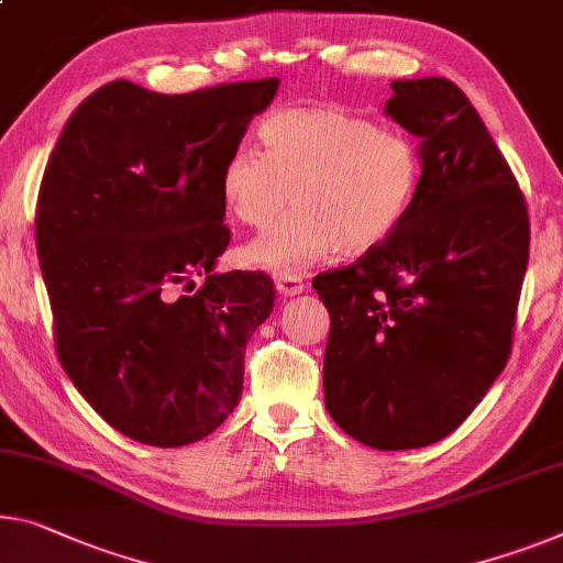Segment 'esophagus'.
<instances>
[{
  "label": "esophagus",
  "mask_w": 563,
  "mask_h": 563,
  "mask_svg": "<svg viewBox=\"0 0 563 563\" xmlns=\"http://www.w3.org/2000/svg\"><path fill=\"white\" fill-rule=\"evenodd\" d=\"M274 284H276V291H279L282 297H297V294L307 289L305 279H301V276H297V274H276Z\"/></svg>",
  "instance_id": "1"
}]
</instances>
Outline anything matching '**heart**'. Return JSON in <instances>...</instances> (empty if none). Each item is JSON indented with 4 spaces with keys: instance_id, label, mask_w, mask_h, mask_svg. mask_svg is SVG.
<instances>
[{
    "instance_id": "heart-1",
    "label": "heart",
    "mask_w": 563,
    "mask_h": 563,
    "mask_svg": "<svg viewBox=\"0 0 563 563\" xmlns=\"http://www.w3.org/2000/svg\"><path fill=\"white\" fill-rule=\"evenodd\" d=\"M264 153L236 145L219 170L227 211L249 229L272 227L241 262L297 274L342 249L362 254L393 236L420 186V153L408 135L330 108H284L258 125Z\"/></svg>"
}]
</instances>
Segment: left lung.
Returning <instances> with one entry per match:
<instances>
[{
    "label": "left lung",
    "instance_id": "left-lung-1",
    "mask_svg": "<svg viewBox=\"0 0 563 563\" xmlns=\"http://www.w3.org/2000/svg\"><path fill=\"white\" fill-rule=\"evenodd\" d=\"M385 115L420 137V186L385 244L311 287L330 311L324 405L377 451L443 440L511 352L529 216L511 168L445 77L393 80Z\"/></svg>",
    "mask_w": 563,
    "mask_h": 563
}]
</instances>
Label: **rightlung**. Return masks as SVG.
I'll list each match as a JSON object with an SVG mask.
<instances>
[{
    "label": "right lung",
    "mask_w": 563,
    "mask_h": 563,
    "mask_svg": "<svg viewBox=\"0 0 563 563\" xmlns=\"http://www.w3.org/2000/svg\"><path fill=\"white\" fill-rule=\"evenodd\" d=\"M276 90V77L188 95L108 82L47 161L34 231L57 357L92 410L137 443H196L241 400L274 284L213 272L231 239L219 170Z\"/></svg>",
    "instance_id": "add662e5"
}]
</instances>
